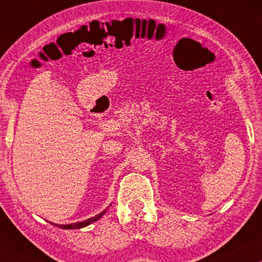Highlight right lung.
I'll list each match as a JSON object with an SVG mask.
<instances>
[{
	"instance_id": "right-lung-1",
	"label": "right lung",
	"mask_w": 262,
	"mask_h": 262,
	"mask_svg": "<svg viewBox=\"0 0 262 262\" xmlns=\"http://www.w3.org/2000/svg\"><path fill=\"white\" fill-rule=\"evenodd\" d=\"M110 206H111V204H110ZM106 211H107V207H106L105 210H104L103 212H100L99 214L95 215V216H92V218L88 219V220H85V221H82V223H75V224H69V225H58V224L50 223V221H49V223H50L51 225H54V226H57V227H59V228H66V229L82 228V227H85V226H88V225H90V224H92V223H95V221H97L99 218H102V216L106 213Z\"/></svg>"
}]
</instances>
